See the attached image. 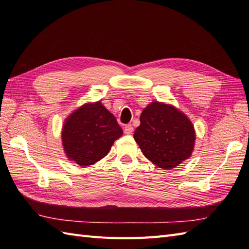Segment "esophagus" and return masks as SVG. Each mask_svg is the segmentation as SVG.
Masks as SVG:
<instances>
[{"label": "esophagus", "instance_id": "1", "mask_svg": "<svg viewBox=\"0 0 249 249\" xmlns=\"http://www.w3.org/2000/svg\"><path fill=\"white\" fill-rule=\"evenodd\" d=\"M133 130H134V127H133L132 124H126V125L124 126V133H125L126 135L132 134Z\"/></svg>", "mask_w": 249, "mask_h": 249}]
</instances>
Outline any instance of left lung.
Segmentation results:
<instances>
[{"label":"left lung","mask_w":249,"mask_h":249,"mask_svg":"<svg viewBox=\"0 0 249 249\" xmlns=\"http://www.w3.org/2000/svg\"><path fill=\"white\" fill-rule=\"evenodd\" d=\"M140 123L134 139L143 155L158 167L175 168L191 156L194 127L175 107L159 102L149 104L141 113Z\"/></svg>","instance_id":"8db88e82"}]
</instances>
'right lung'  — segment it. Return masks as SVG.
I'll return each mask as SVG.
<instances>
[{"label":"right lung","mask_w":249,"mask_h":249,"mask_svg":"<svg viewBox=\"0 0 249 249\" xmlns=\"http://www.w3.org/2000/svg\"><path fill=\"white\" fill-rule=\"evenodd\" d=\"M122 135L115 116L97 102L84 105L69 116L63 125L62 143L70 160L89 166L107 156Z\"/></svg>","instance_id":"right-lung-1"}]
</instances>
